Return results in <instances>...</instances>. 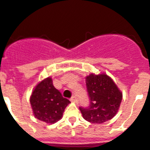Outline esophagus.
I'll return each mask as SVG.
<instances>
[{
    "instance_id": "esophagus-1",
    "label": "esophagus",
    "mask_w": 150,
    "mask_h": 150,
    "mask_svg": "<svg viewBox=\"0 0 150 150\" xmlns=\"http://www.w3.org/2000/svg\"><path fill=\"white\" fill-rule=\"evenodd\" d=\"M71 101L72 102H75V103H76V102L78 101L77 98H76V96H72L71 98Z\"/></svg>"
}]
</instances>
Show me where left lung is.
I'll use <instances>...</instances> for the list:
<instances>
[{
	"instance_id": "obj_1",
	"label": "left lung",
	"mask_w": 150,
	"mask_h": 150,
	"mask_svg": "<svg viewBox=\"0 0 150 150\" xmlns=\"http://www.w3.org/2000/svg\"><path fill=\"white\" fill-rule=\"evenodd\" d=\"M89 104L79 107L83 118L95 124L111 120L116 112L122 99V94L112 79L106 74H91L86 78Z\"/></svg>"
}]
</instances>
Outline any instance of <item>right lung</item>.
<instances>
[{
  "label": "right lung",
  "mask_w": 150,
  "mask_h": 150,
  "mask_svg": "<svg viewBox=\"0 0 150 150\" xmlns=\"http://www.w3.org/2000/svg\"><path fill=\"white\" fill-rule=\"evenodd\" d=\"M34 116L46 123H54L62 118L65 107L71 101L55 88L50 77L40 82L30 98Z\"/></svg>",
  "instance_id": "right-lung-1"
}]
</instances>
